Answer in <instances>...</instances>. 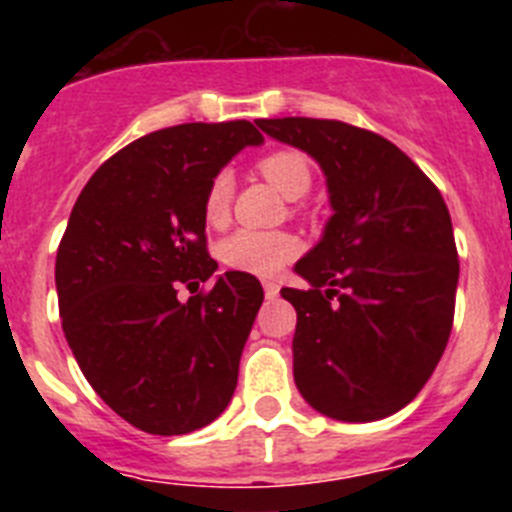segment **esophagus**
Returning <instances> with one entry per match:
<instances>
[{
	"mask_svg": "<svg viewBox=\"0 0 512 512\" xmlns=\"http://www.w3.org/2000/svg\"><path fill=\"white\" fill-rule=\"evenodd\" d=\"M264 295H266V300H277L279 284L277 282H264Z\"/></svg>",
	"mask_w": 512,
	"mask_h": 512,
	"instance_id": "34e87169",
	"label": "esophagus"
}]
</instances>
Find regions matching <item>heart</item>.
I'll list each match as a JSON object with an SVG mask.
<instances>
[{
  "label": "heart",
  "mask_w": 512,
  "mask_h": 512,
  "mask_svg": "<svg viewBox=\"0 0 512 512\" xmlns=\"http://www.w3.org/2000/svg\"><path fill=\"white\" fill-rule=\"evenodd\" d=\"M261 174L269 179L287 200H300L312 187V169L302 153L274 151L261 158ZM233 200V176L230 171H217L205 194V215L210 223H223ZM300 241L292 233H266V230L241 228L220 243V259L235 271H248L269 277L277 274L295 253Z\"/></svg>",
  "instance_id": "b5f03b06"
}]
</instances>
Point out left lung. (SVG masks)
Listing matches in <instances>:
<instances>
[{
    "label": "left lung",
    "mask_w": 512,
    "mask_h": 512,
    "mask_svg": "<svg viewBox=\"0 0 512 512\" xmlns=\"http://www.w3.org/2000/svg\"><path fill=\"white\" fill-rule=\"evenodd\" d=\"M315 158L333 215L295 264V384L333 420L369 423L423 390L449 343L459 284L454 228L436 184L395 143L338 120H256Z\"/></svg>",
    "instance_id": "obj_1"
}]
</instances>
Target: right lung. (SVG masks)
Wrapping results in <instances>:
<instances>
[{
    "label": "right lung",
    "instance_id": "obj_1",
    "mask_svg": "<svg viewBox=\"0 0 512 512\" xmlns=\"http://www.w3.org/2000/svg\"><path fill=\"white\" fill-rule=\"evenodd\" d=\"M264 135L248 120L156 130L104 161L81 189L56 256L63 336L120 418L184 436L228 408L264 289L217 274L205 238L215 174ZM215 278L210 293L175 297Z\"/></svg>",
    "mask_w": 512,
    "mask_h": 512
}]
</instances>
